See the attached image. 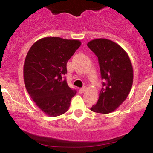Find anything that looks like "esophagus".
<instances>
[{
  "label": "esophagus",
  "mask_w": 153,
  "mask_h": 153,
  "mask_svg": "<svg viewBox=\"0 0 153 153\" xmlns=\"http://www.w3.org/2000/svg\"><path fill=\"white\" fill-rule=\"evenodd\" d=\"M86 90V86H84V87H82L80 89V92H81V93H84Z\"/></svg>",
  "instance_id": "1"
}]
</instances>
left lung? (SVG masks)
I'll list each match as a JSON object with an SVG mask.
<instances>
[{
  "label": "left lung",
  "mask_w": 153,
  "mask_h": 153,
  "mask_svg": "<svg viewBox=\"0 0 153 153\" xmlns=\"http://www.w3.org/2000/svg\"><path fill=\"white\" fill-rule=\"evenodd\" d=\"M98 58L103 87L98 102L91 110L108 114L115 111L127 98L133 82V69L129 55L116 43L97 38L87 44Z\"/></svg>",
  "instance_id": "1"
}]
</instances>
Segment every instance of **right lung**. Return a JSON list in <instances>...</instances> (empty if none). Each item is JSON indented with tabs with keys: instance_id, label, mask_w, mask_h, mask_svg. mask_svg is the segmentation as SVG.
Masks as SVG:
<instances>
[{
	"instance_id": "add662e5",
	"label": "right lung",
	"mask_w": 153,
	"mask_h": 153,
	"mask_svg": "<svg viewBox=\"0 0 153 153\" xmlns=\"http://www.w3.org/2000/svg\"><path fill=\"white\" fill-rule=\"evenodd\" d=\"M81 44L79 40L46 37L33 44L27 53L24 65L26 89L49 116L65 113L76 94L63 77L67 72V61Z\"/></svg>"
}]
</instances>
